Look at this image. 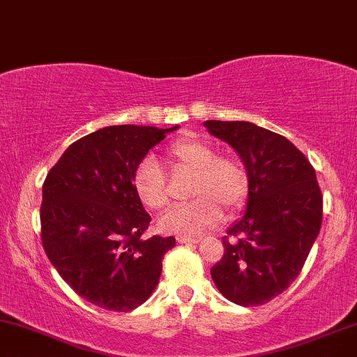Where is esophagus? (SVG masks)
I'll return each instance as SVG.
<instances>
[{"label":"esophagus","mask_w":357,"mask_h":357,"mask_svg":"<svg viewBox=\"0 0 357 357\" xmlns=\"http://www.w3.org/2000/svg\"><path fill=\"white\" fill-rule=\"evenodd\" d=\"M202 240V236H177L178 243H199Z\"/></svg>","instance_id":"esophagus-1"}]
</instances>
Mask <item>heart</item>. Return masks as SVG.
<instances>
[{
	"mask_svg": "<svg viewBox=\"0 0 357 357\" xmlns=\"http://www.w3.org/2000/svg\"><path fill=\"white\" fill-rule=\"evenodd\" d=\"M170 164L177 170L192 172L190 195L195 199L172 208L158 220L164 233L195 236L217 225L222 208L228 215L245 205L250 190L248 170L235 155H217V149L197 135H185L170 144ZM132 187L144 206L162 210L169 204L164 172L152 157H145L135 167Z\"/></svg>",
	"mask_w": 357,
	"mask_h": 357,
	"instance_id": "b5f03b06",
	"label": "heart"
}]
</instances>
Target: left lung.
Instances as JSON below:
<instances>
[{
    "label": "left lung",
    "mask_w": 357,
    "mask_h": 357,
    "mask_svg": "<svg viewBox=\"0 0 357 357\" xmlns=\"http://www.w3.org/2000/svg\"><path fill=\"white\" fill-rule=\"evenodd\" d=\"M248 170L243 218L223 236L225 253L213 265L218 291L240 306H259L296 280L323 220V195L305 153L283 135L245 121H206Z\"/></svg>",
    "instance_id": "obj_1"
}]
</instances>
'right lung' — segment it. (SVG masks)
Masks as SVG:
<instances>
[{
    "mask_svg": "<svg viewBox=\"0 0 357 357\" xmlns=\"http://www.w3.org/2000/svg\"><path fill=\"white\" fill-rule=\"evenodd\" d=\"M177 127H104L69 145L44 180V252L79 296L102 310L126 313L147 301L175 246L174 236L142 238L151 215L132 175Z\"/></svg>",
    "mask_w": 357,
    "mask_h": 357,
    "instance_id": "right-lung-1",
    "label": "right lung"
}]
</instances>
